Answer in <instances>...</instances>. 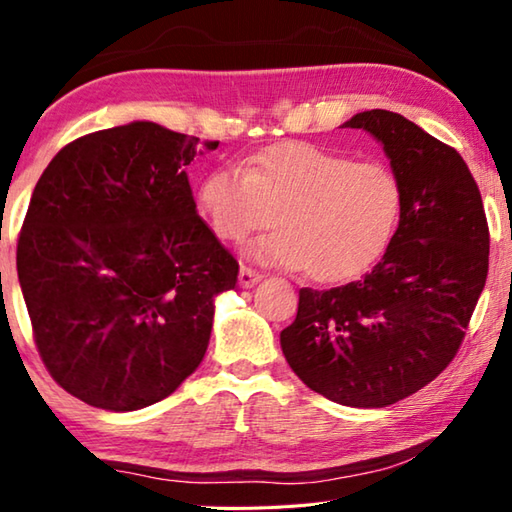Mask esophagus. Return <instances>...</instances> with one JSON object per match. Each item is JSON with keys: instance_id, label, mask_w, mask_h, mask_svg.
<instances>
[{"instance_id": "esophagus-1", "label": "esophagus", "mask_w": 512, "mask_h": 512, "mask_svg": "<svg viewBox=\"0 0 512 512\" xmlns=\"http://www.w3.org/2000/svg\"><path fill=\"white\" fill-rule=\"evenodd\" d=\"M259 280H262V273H257V271H253V268H248V266H241L239 268V287L241 289L255 287Z\"/></svg>"}]
</instances>
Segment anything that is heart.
<instances>
[{
	"label": "heart",
	"instance_id": "heart-1",
	"mask_svg": "<svg viewBox=\"0 0 512 512\" xmlns=\"http://www.w3.org/2000/svg\"><path fill=\"white\" fill-rule=\"evenodd\" d=\"M198 210L216 237L241 241L275 221L280 228L246 246L264 266L302 271L318 282L359 275L384 253L402 212V187L381 162L309 142H282L223 164L201 180Z\"/></svg>",
	"mask_w": 512,
	"mask_h": 512
}]
</instances>
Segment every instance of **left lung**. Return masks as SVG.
<instances>
[{"label":"left lung","instance_id":"8db88e82","mask_svg":"<svg viewBox=\"0 0 512 512\" xmlns=\"http://www.w3.org/2000/svg\"><path fill=\"white\" fill-rule=\"evenodd\" d=\"M341 128H363L384 146L402 187L400 223L359 280L300 289L280 345L311 391L381 409L427 386L461 348L488 277V221L465 160L418 124L366 110Z\"/></svg>","mask_w":512,"mask_h":512}]
</instances>
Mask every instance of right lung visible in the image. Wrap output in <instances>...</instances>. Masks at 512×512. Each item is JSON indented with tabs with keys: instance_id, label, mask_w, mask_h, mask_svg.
Wrapping results in <instances>:
<instances>
[{
	"instance_id": "right-lung-1",
	"label": "right lung",
	"mask_w": 512,
	"mask_h": 512,
	"mask_svg": "<svg viewBox=\"0 0 512 512\" xmlns=\"http://www.w3.org/2000/svg\"><path fill=\"white\" fill-rule=\"evenodd\" d=\"M216 146L131 121L67 144L42 171L17 277L42 361L85 404L144 409L201 366L214 300L239 273L187 176Z\"/></svg>"
}]
</instances>
